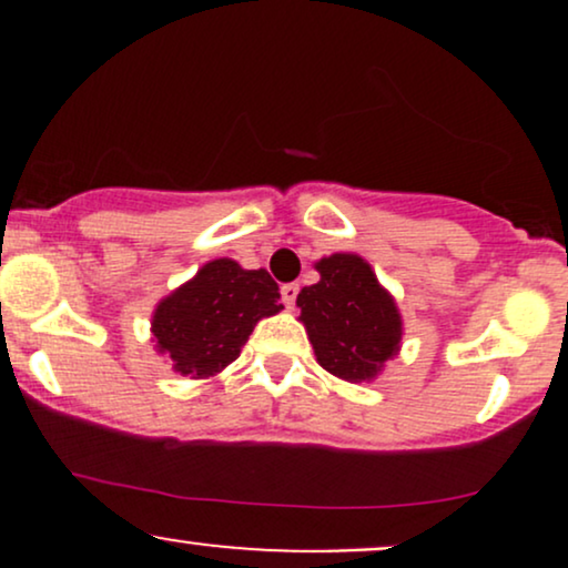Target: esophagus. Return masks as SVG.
<instances>
[{"mask_svg":"<svg viewBox=\"0 0 568 568\" xmlns=\"http://www.w3.org/2000/svg\"><path fill=\"white\" fill-rule=\"evenodd\" d=\"M280 296H283L285 306H293V304H296V296H298V285L296 283H285L283 288H280Z\"/></svg>","mask_w":568,"mask_h":568,"instance_id":"1","label":"esophagus"}]
</instances>
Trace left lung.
Segmentation results:
<instances>
[{"mask_svg":"<svg viewBox=\"0 0 568 568\" xmlns=\"http://www.w3.org/2000/svg\"><path fill=\"white\" fill-rule=\"evenodd\" d=\"M321 283L298 293L317 363L347 382H368L400 347V315L371 266L355 253L317 262Z\"/></svg>","mask_w":568,"mask_h":568,"instance_id":"1","label":"left lung"}]
</instances>
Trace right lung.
I'll return each mask as SVG.
<instances>
[{
	"mask_svg": "<svg viewBox=\"0 0 568 568\" xmlns=\"http://www.w3.org/2000/svg\"><path fill=\"white\" fill-rule=\"evenodd\" d=\"M277 298L280 288L266 270L216 258L158 304L154 342L179 374L205 379L240 355L253 325L283 310Z\"/></svg>",
	"mask_w": 568,
	"mask_h": 568,
	"instance_id": "obj_1",
	"label": "right lung"
}]
</instances>
